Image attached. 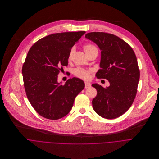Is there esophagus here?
<instances>
[{
    "label": "esophagus",
    "mask_w": 159,
    "mask_h": 159,
    "mask_svg": "<svg viewBox=\"0 0 159 159\" xmlns=\"http://www.w3.org/2000/svg\"><path fill=\"white\" fill-rule=\"evenodd\" d=\"M84 84H85V88H89V87L91 86V83H89V82H88V81H85Z\"/></svg>",
    "instance_id": "esophagus-1"
}]
</instances>
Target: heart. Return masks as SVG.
Masks as SVG:
<instances>
[{
    "label": "heart",
    "mask_w": 159,
    "mask_h": 159,
    "mask_svg": "<svg viewBox=\"0 0 159 159\" xmlns=\"http://www.w3.org/2000/svg\"><path fill=\"white\" fill-rule=\"evenodd\" d=\"M83 49L84 51V52H86V54L88 55L89 53H90L92 51L94 50V49H97V48L95 47L94 46L90 44H86L83 46ZM73 50L71 49V51L70 52V54H69V59H70L73 55ZM75 75L82 79H87L89 76V71L84 70L83 68H78L75 70Z\"/></svg>",
    "instance_id": "1"
}]
</instances>
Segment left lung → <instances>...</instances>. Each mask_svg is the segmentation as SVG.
I'll list each match as a JSON object with an SVG mask.
<instances>
[{
	"label": "left lung",
	"instance_id": "1",
	"mask_svg": "<svg viewBox=\"0 0 159 159\" xmlns=\"http://www.w3.org/2000/svg\"><path fill=\"white\" fill-rule=\"evenodd\" d=\"M85 38L101 50L97 78L110 83L105 88L97 83L92 84L97 90L92 101L93 110L107 119L119 117L130 108L137 94L140 70L135 54L125 41L111 34L93 32Z\"/></svg>",
	"mask_w": 159,
	"mask_h": 159
}]
</instances>
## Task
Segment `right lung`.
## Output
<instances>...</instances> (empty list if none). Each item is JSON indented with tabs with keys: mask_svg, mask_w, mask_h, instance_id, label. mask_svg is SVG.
Returning a JSON list of instances; mask_svg holds the SVG:
<instances>
[{
	"mask_svg": "<svg viewBox=\"0 0 159 159\" xmlns=\"http://www.w3.org/2000/svg\"><path fill=\"white\" fill-rule=\"evenodd\" d=\"M85 31L61 33L38 41L29 49L22 66L27 98L42 116L55 120L71 111L75 99L84 89L81 79L73 78L63 85L57 75L68 66L70 52Z\"/></svg>",
	"mask_w": 159,
	"mask_h": 159,
	"instance_id": "add662e5",
	"label": "right lung"
}]
</instances>
